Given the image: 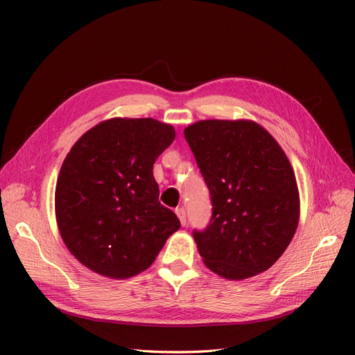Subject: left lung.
I'll list each match as a JSON object with an SVG mask.
<instances>
[{
    "label": "left lung",
    "instance_id": "left-lung-1",
    "mask_svg": "<svg viewBox=\"0 0 355 355\" xmlns=\"http://www.w3.org/2000/svg\"><path fill=\"white\" fill-rule=\"evenodd\" d=\"M154 118H112L84 133L60 167L55 210L60 237L96 274L123 280L148 270L180 228L158 201L153 167L175 141Z\"/></svg>",
    "mask_w": 355,
    "mask_h": 355
}]
</instances>
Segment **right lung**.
Here are the masks:
<instances>
[{
  "mask_svg": "<svg viewBox=\"0 0 355 355\" xmlns=\"http://www.w3.org/2000/svg\"><path fill=\"white\" fill-rule=\"evenodd\" d=\"M211 200V219L194 240L202 262L227 280L271 268L297 228L300 201L292 164L263 127L201 120L184 130Z\"/></svg>",
  "mask_w": 355,
  "mask_h": 355,
  "instance_id": "obj_1",
  "label": "right lung"
}]
</instances>
